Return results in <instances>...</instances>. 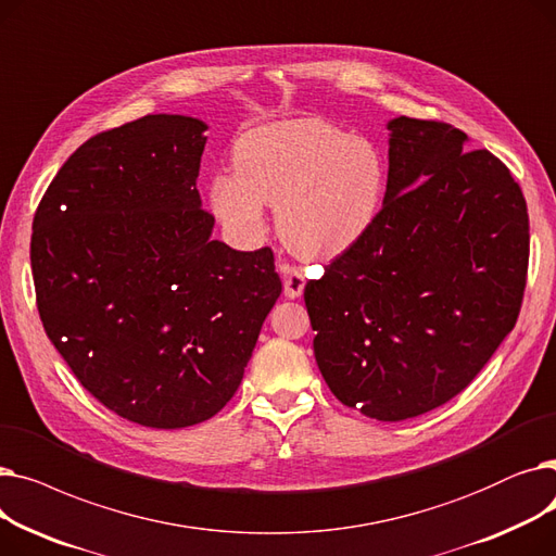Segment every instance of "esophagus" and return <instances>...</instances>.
Listing matches in <instances>:
<instances>
[{
	"mask_svg": "<svg viewBox=\"0 0 556 556\" xmlns=\"http://www.w3.org/2000/svg\"><path fill=\"white\" fill-rule=\"evenodd\" d=\"M279 270H281V277H283V293H286V298H290V300L300 298L304 293V286H306V277H304L302 268L290 266V263H281Z\"/></svg>",
	"mask_w": 556,
	"mask_h": 556,
	"instance_id": "1",
	"label": "esophagus"
}]
</instances>
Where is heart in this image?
<instances>
[{"label": "heart", "instance_id": "1", "mask_svg": "<svg viewBox=\"0 0 556 556\" xmlns=\"http://www.w3.org/2000/svg\"><path fill=\"white\" fill-rule=\"evenodd\" d=\"M231 162L233 173H216L210 182V207L241 245L263 239L273 204L290 250L333 258L365 239L383 207V153L325 119L252 128L233 143Z\"/></svg>", "mask_w": 556, "mask_h": 556}]
</instances>
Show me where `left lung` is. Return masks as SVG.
Here are the masks:
<instances>
[{"mask_svg":"<svg viewBox=\"0 0 556 556\" xmlns=\"http://www.w3.org/2000/svg\"><path fill=\"white\" fill-rule=\"evenodd\" d=\"M390 170L365 239L304 288L331 392L378 421L457 396L514 329L530 218L511 170L451 124H388Z\"/></svg>","mask_w":556,"mask_h":556,"instance_id":"1","label":"left lung"}]
</instances>
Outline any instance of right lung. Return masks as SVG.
Masks as SVG:
<instances>
[{
  "instance_id": "add662e5",
  "label": "right lung",
  "mask_w": 556,
  "mask_h": 556,
  "mask_svg": "<svg viewBox=\"0 0 556 556\" xmlns=\"http://www.w3.org/2000/svg\"><path fill=\"white\" fill-rule=\"evenodd\" d=\"M204 126L146 114L78 146L34 216L42 327L78 383L149 428L214 417L281 293L270 248L212 241L195 180Z\"/></svg>"
}]
</instances>
